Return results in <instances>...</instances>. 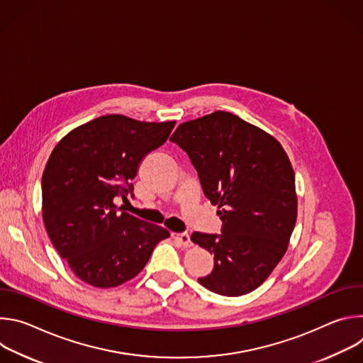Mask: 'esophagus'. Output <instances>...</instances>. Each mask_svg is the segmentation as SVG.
I'll return each instance as SVG.
<instances>
[{
  "label": "esophagus",
  "mask_w": 363,
  "mask_h": 363,
  "mask_svg": "<svg viewBox=\"0 0 363 363\" xmlns=\"http://www.w3.org/2000/svg\"><path fill=\"white\" fill-rule=\"evenodd\" d=\"M172 238H174V241H175L177 244H179V245H181V247H184V248H188V247H191V245H192L189 235H188V234H185V233H182V234L172 233Z\"/></svg>",
  "instance_id": "1"
}]
</instances>
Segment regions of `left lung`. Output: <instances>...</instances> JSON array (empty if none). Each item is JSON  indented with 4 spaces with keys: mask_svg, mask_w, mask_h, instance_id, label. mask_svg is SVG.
I'll return each instance as SVG.
<instances>
[{
    "mask_svg": "<svg viewBox=\"0 0 363 363\" xmlns=\"http://www.w3.org/2000/svg\"><path fill=\"white\" fill-rule=\"evenodd\" d=\"M171 140L188 153L223 221L220 235H191L214 254V270L199 284L223 296L255 290L280 263L296 225L294 171L286 150L270 133L223 111L181 123Z\"/></svg>",
    "mask_w": 363,
    "mask_h": 363,
    "instance_id": "8db88e82",
    "label": "left lung"
}]
</instances>
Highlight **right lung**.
I'll return each mask as SVG.
<instances>
[{"label":"right lung","mask_w":363,"mask_h":363,"mask_svg":"<svg viewBox=\"0 0 363 363\" xmlns=\"http://www.w3.org/2000/svg\"><path fill=\"white\" fill-rule=\"evenodd\" d=\"M175 122L105 115L69 132L51 152L41 178L45 231L84 283L111 289L138 276L169 231L118 208L146 155Z\"/></svg>","instance_id":"right-lung-1"}]
</instances>
